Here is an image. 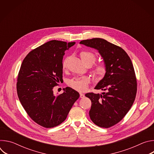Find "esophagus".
Here are the masks:
<instances>
[{
	"mask_svg": "<svg viewBox=\"0 0 154 154\" xmlns=\"http://www.w3.org/2000/svg\"><path fill=\"white\" fill-rule=\"evenodd\" d=\"M80 98H84L85 97V94H83L82 93H80Z\"/></svg>",
	"mask_w": 154,
	"mask_h": 154,
	"instance_id": "esophagus-1",
	"label": "esophagus"
}]
</instances>
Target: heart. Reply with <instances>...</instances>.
<instances>
[{"mask_svg":"<svg viewBox=\"0 0 154 154\" xmlns=\"http://www.w3.org/2000/svg\"><path fill=\"white\" fill-rule=\"evenodd\" d=\"M83 62L86 64H92L96 59V55L90 51H82L80 53ZM69 57H66L62 62V67L63 69L66 68L67 64L69 61ZM106 72V67L103 63L96 64L93 69V73L94 76L97 79H102ZM90 83L89 79L86 77L75 78L69 80L68 85L72 88L78 91H85L87 90Z\"/></svg>","mask_w":154,"mask_h":154,"instance_id":"heart-1","label":"heart"}]
</instances>
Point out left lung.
<instances>
[{"mask_svg":"<svg viewBox=\"0 0 154 154\" xmlns=\"http://www.w3.org/2000/svg\"><path fill=\"white\" fill-rule=\"evenodd\" d=\"M80 44L97 49L106 67L104 77L95 87L106 93L85 94L92 103L90 117L99 127H112L124 118L135 99L137 82L133 64L124 49L105 39L96 38Z\"/></svg>","mask_w":154,"mask_h":154,"instance_id":"1","label":"left lung"}]
</instances>
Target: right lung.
Segmentation results:
<instances>
[{
    "label": "right lung",
    "instance_id": "add662e5",
    "mask_svg": "<svg viewBox=\"0 0 154 154\" xmlns=\"http://www.w3.org/2000/svg\"><path fill=\"white\" fill-rule=\"evenodd\" d=\"M75 43L47 42L30 52L20 66L16 84L19 99L30 118L44 127L52 128L61 124L80 96L70 87L57 96L53 91L63 80L64 52Z\"/></svg>",
    "mask_w": 154,
    "mask_h": 154
}]
</instances>
